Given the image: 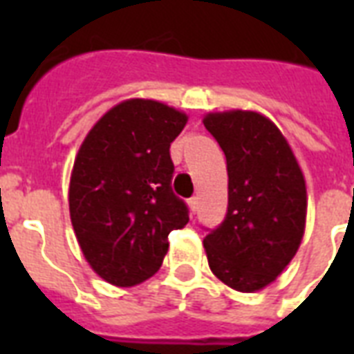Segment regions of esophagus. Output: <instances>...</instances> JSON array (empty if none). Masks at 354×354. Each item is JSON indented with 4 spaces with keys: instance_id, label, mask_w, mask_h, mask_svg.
<instances>
[{
    "instance_id": "esophagus-1",
    "label": "esophagus",
    "mask_w": 354,
    "mask_h": 354,
    "mask_svg": "<svg viewBox=\"0 0 354 354\" xmlns=\"http://www.w3.org/2000/svg\"><path fill=\"white\" fill-rule=\"evenodd\" d=\"M189 207H191V213H196V211H198V205H200V200H198V196H193V198H189Z\"/></svg>"
}]
</instances>
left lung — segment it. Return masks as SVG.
I'll return each mask as SVG.
<instances>
[{"label": "left lung", "mask_w": 354, "mask_h": 354, "mask_svg": "<svg viewBox=\"0 0 354 354\" xmlns=\"http://www.w3.org/2000/svg\"><path fill=\"white\" fill-rule=\"evenodd\" d=\"M224 150L227 211L204 239L211 272L239 292L270 285L296 255L305 232L307 189L290 147L255 112L205 115Z\"/></svg>", "instance_id": "left-lung-1"}]
</instances>
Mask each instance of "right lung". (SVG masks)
<instances>
[{
    "label": "right lung",
    "instance_id": "add662e5",
    "mask_svg": "<svg viewBox=\"0 0 354 354\" xmlns=\"http://www.w3.org/2000/svg\"><path fill=\"white\" fill-rule=\"evenodd\" d=\"M187 115L156 101L130 99L91 128L69 183V215L86 261L115 286L143 283L160 270L169 233L189 222L172 193L171 143Z\"/></svg>",
    "mask_w": 354,
    "mask_h": 354
}]
</instances>
